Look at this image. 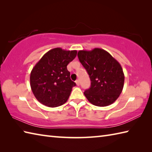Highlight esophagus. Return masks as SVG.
<instances>
[{"instance_id": "esophagus-1", "label": "esophagus", "mask_w": 152, "mask_h": 152, "mask_svg": "<svg viewBox=\"0 0 152 152\" xmlns=\"http://www.w3.org/2000/svg\"><path fill=\"white\" fill-rule=\"evenodd\" d=\"M76 85L78 86H80V82H79V80H76Z\"/></svg>"}]
</instances>
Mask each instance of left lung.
<instances>
[{
	"label": "left lung",
	"instance_id": "left-lung-1",
	"mask_svg": "<svg viewBox=\"0 0 152 152\" xmlns=\"http://www.w3.org/2000/svg\"><path fill=\"white\" fill-rule=\"evenodd\" d=\"M78 57L91 80V87L83 93L87 99L96 106L112 104L124 88L125 76L121 64L101 48L80 50Z\"/></svg>",
	"mask_w": 152,
	"mask_h": 152
}]
</instances>
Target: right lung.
<instances>
[{
	"instance_id": "right-lung-1",
	"label": "right lung",
	"mask_w": 152,
	"mask_h": 152,
	"mask_svg": "<svg viewBox=\"0 0 152 152\" xmlns=\"http://www.w3.org/2000/svg\"><path fill=\"white\" fill-rule=\"evenodd\" d=\"M76 55V50L53 48L35 64L31 72L30 85L41 104L54 108L67 101L76 83L70 80L66 66Z\"/></svg>"
}]
</instances>
